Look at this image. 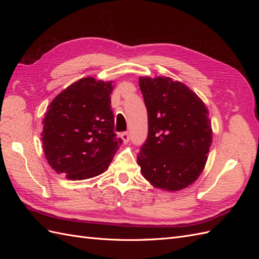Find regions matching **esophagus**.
Masks as SVG:
<instances>
[{"label": "esophagus", "mask_w": 259, "mask_h": 259, "mask_svg": "<svg viewBox=\"0 0 259 259\" xmlns=\"http://www.w3.org/2000/svg\"><path fill=\"white\" fill-rule=\"evenodd\" d=\"M121 138H122V140H123V143L124 144H126V143H128L130 142V134H128V132H124V133H122L121 134Z\"/></svg>", "instance_id": "1"}]
</instances>
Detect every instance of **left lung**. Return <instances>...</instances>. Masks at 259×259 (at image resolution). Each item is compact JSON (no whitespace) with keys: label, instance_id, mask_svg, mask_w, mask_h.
<instances>
[{"label":"left lung","instance_id":"8db88e82","mask_svg":"<svg viewBox=\"0 0 259 259\" xmlns=\"http://www.w3.org/2000/svg\"><path fill=\"white\" fill-rule=\"evenodd\" d=\"M148 111V136L137 156L143 176L155 188L176 191L202 173L211 145L204 103L170 77H139Z\"/></svg>","mask_w":259,"mask_h":259}]
</instances>
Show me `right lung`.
Returning <instances> with one entry per match:
<instances>
[{
    "instance_id": "right-lung-1",
    "label": "right lung",
    "mask_w": 259,
    "mask_h": 259,
    "mask_svg": "<svg viewBox=\"0 0 259 259\" xmlns=\"http://www.w3.org/2000/svg\"><path fill=\"white\" fill-rule=\"evenodd\" d=\"M112 82L84 77L56 96L43 120L42 143L51 167L71 180L100 175L123 140L114 133Z\"/></svg>"
}]
</instances>
